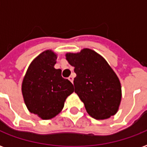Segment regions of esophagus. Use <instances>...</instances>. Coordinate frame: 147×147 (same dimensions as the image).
<instances>
[{
    "label": "esophagus",
    "instance_id": "esophagus-1",
    "mask_svg": "<svg viewBox=\"0 0 147 147\" xmlns=\"http://www.w3.org/2000/svg\"><path fill=\"white\" fill-rule=\"evenodd\" d=\"M69 80L70 81V82H71V83H73V80H74V77L72 76H69Z\"/></svg>",
    "mask_w": 147,
    "mask_h": 147
}]
</instances>
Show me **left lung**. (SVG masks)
Listing matches in <instances>:
<instances>
[{"instance_id": "1", "label": "left lung", "mask_w": 147, "mask_h": 147, "mask_svg": "<svg viewBox=\"0 0 147 147\" xmlns=\"http://www.w3.org/2000/svg\"><path fill=\"white\" fill-rule=\"evenodd\" d=\"M65 57L75 68V92L88 114L96 120H105L116 114L122 97L121 85L107 61L88 48L77 53H66Z\"/></svg>"}]
</instances>
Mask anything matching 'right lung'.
Returning <instances> with one entry per match:
<instances>
[{
    "label": "right lung",
    "instance_id": "obj_1",
    "mask_svg": "<svg viewBox=\"0 0 147 147\" xmlns=\"http://www.w3.org/2000/svg\"><path fill=\"white\" fill-rule=\"evenodd\" d=\"M56 59L50 49L40 53L30 64L22 82L27 109L42 120L59 114L67 97L74 92L71 82L61 76L62 70L54 68Z\"/></svg>",
    "mask_w": 147,
    "mask_h": 147
}]
</instances>
